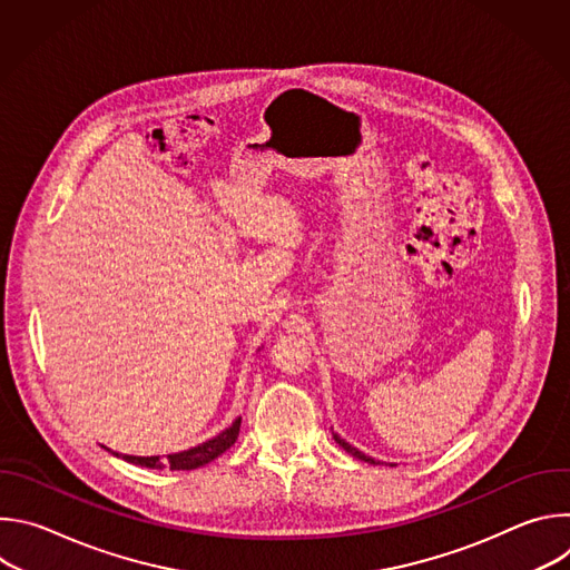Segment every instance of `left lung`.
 <instances>
[{"instance_id": "left-lung-1", "label": "left lung", "mask_w": 570, "mask_h": 570, "mask_svg": "<svg viewBox=\"0 0 570 570\" xmlns=\"http://www.w3.org/2000/svg\"><path fill=\"white\" fill-rule=\"evenodd\" d=\"M334 440H336V442H338V446H343V449H345V451H347V453H352V455H354V458H358V460H363V462H367V464H379V460H374V458H372V455H365V453H363V451H358V449H356V446H352V444H350V442H345V440H343V438H341V435H338V433H334Z\"/></svg>"}]
</instances>
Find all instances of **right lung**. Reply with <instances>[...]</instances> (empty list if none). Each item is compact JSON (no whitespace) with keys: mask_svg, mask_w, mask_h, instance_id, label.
Returning <instances> with one entry per match:
<instances>
[{"mask_svg":"<svg viewBox=\"0 0 570 570\" xmlns=\"http://www.w3.org/2000/svg\"><path fill=\"white\" fill-rule=\"evenodd\" d=\"M238 431H240V417H236L225 431H220L218 435H214L212 440H205L191 449H185V451H178V453H169V455H121L117 451H110L112 455L126 460V462H132V464H139V466H146V469H171V471H191V469H198V466H205L209 464L212 460H216L220 453H225L238 438Z\"/></svg>","mask_w":570,"mask_h":570,"instance_id":"obj_1","label":"right lung"}]
</instances>
